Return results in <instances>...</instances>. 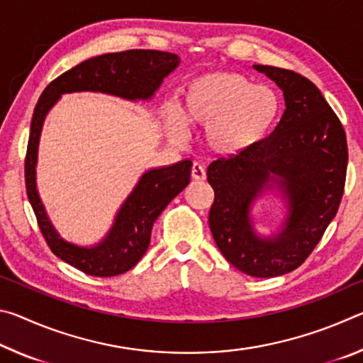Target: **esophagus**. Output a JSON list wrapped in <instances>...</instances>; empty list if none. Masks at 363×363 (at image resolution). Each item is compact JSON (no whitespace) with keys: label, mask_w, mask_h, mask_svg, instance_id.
Instances as JSON below:
<instances>
[{"label":"esophagus","mask_w":363,"mask_h":363,"mask_svg":"<svg viewBox=\"0 0 363 363\" xmlns=\"http://www.w3.org/2000/svg\"><path fill=\"white\" fill-rule=\"evenodd\" d=\"M206 173H205V168L201 167L200 163H194L192 167V179L195 181H205Z\"/></svg>","instance_id":"34e87169"}]
</instances>
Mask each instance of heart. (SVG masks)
<instances>
[{"mask_svg":"<svg viewBox=\"0 0 363 363\" xmlns=\"http://www.w3.org/2000/svg\"><path fill=\"white\" fill-rule=\"evenodd\" d=\"M281 115L277 91L235 72H213L194 78L184 89V115L167 107V125L177 136L187 133V122L206 128L213 152L235 157L269 136Z\"/></svg>","mask_w":363,"mask_h":363,"instance_id":"1","label":"heart"}]
</instances>
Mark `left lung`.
Listing matches in <instances>:
<instances>
[{
    "label": "left lung",
    "instance_id": "obj_1",
    "mask_svg": "<svg viewBox=\"0 0 363 363\" xmlns=\"http://www.w3.org/2000/svg\"><path fill=\"white\" fill-rule=\"evenodd\" d=\"M284 91V115L248 152L208 167L214 190L210 229L233 267L277 277L306 261L336 216L347 168L346 133L317 86L299 73L253 65ZM277 189L287 211L277 233L261 238L250 216L256 199Z\"/></svg>",
    "mask_w": 363,
    "mask_h": 363
}]
</instances>
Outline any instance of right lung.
<instances>
[{
    "label": "right lung",
    "mask_w": 363,
    "mask_h": 363,
    "mask_svg": "<svg viewBox=\"0 0 363 363\" xmlns=\"http://www.w3.org/2000/svg\"><path fill=\"white\" fill-rule=\"evenodd\" d=\"M179 62L181 59L176 54L153 49L102 54L84 60L49 83L36 104L26 157L27 195L52 253L84 274L115 277L136 266L149 248L153 223L169 201L189 186L192 162L182 160L168 167L145 171L116 211L107 235L91 247H82L60 237L36 189L43 123L62 94L91 91L126 101H150L163 79L176 70Z\"/></svg>",
    "instance_id": "1"
}]
</instances>
